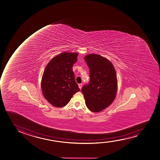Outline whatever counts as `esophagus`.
<instances>
[{"instance_id": "obj_1", "label": "esophagus", "mask_w": 160, "mask_h": 160, "mask_svg": "<svg viewBox=\"0 0 160 160\" xmlns=\"http://www.w3.org/2000/svg\"><path fill=\"white\" fill-rule=\"evenodd\" d=\"M78 86H79V88L81 89V88H82V84L81 83V84H78Z\"/></svg>"}]
</instances>
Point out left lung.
<instances>
[{"label":"left lung","mask_w":160,"mask_h":160,"mask_svg":"<svg viewBox=\"0 0 160 160\" xmlns=\"http://www.w3.org/2000/svg\"><path fill=\"white\" fill-rule=\"evenodd\" d=\"M84 59L90 70V81L81 92L90 111L99 112L110 106L117 95V74L112 63L97 54H89Z\"/></svg>","instance_id":"8db88e82"}]
</instances>
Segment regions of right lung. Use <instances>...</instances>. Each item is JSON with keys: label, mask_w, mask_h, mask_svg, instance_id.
I'll return each instance as SVG.
<instances>
[{"label": "right lung", "mask_w": 160, "mask_h": 160, "mask_svg": "<svg viewBox=\"0 0 160 160\" xmlns=\"http://www.w3.org/2000/svg\"><path fill=\"white\" fill-rule=\"evenodd\" d=\"M78 53L65 52L52 58L47 64L42 77L43 96L56 108L67 105L74 93L80 91L72 67Z\"/></svg>", "instance_id": "obj_1"}]
</instances>
